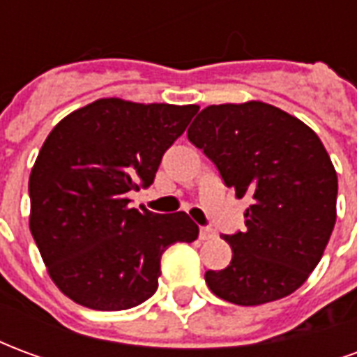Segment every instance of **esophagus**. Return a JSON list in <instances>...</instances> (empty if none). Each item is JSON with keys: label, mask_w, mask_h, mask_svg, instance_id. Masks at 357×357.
<instances>
[{"label": "esophagus", "mask_w": 357, "mask_h": 357, "mask_svg": "<svg viewBox=\"0 0 357 357\" xmlns=\"http://www.w3.org/2000/svg\"><path fill=\"white\" fill-rule=\"evenodd\" d=\"M199 237H201L202 241H208V239H212V237H216V233L212 231L210 227H201V233H199Z\"/></svg>", "instance_id": "esophagus-1"}]
</instances>
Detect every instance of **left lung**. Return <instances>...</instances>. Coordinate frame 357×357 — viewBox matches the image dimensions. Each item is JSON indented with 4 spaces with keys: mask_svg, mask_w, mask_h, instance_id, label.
I'll use <instances>...</instances> for the list:
<instances>
[{
    "mask_svg": "<svg viewBox=\"0 0 357 357\" xmlns=\"http://www.w3.org/2000/svg\"><path fill=\"white\" fill-rule=\"evenodd\" d=\"M187 137L237 199H250L247 229L224 235L233 250L229 266L204 273L210 291L239 306L296 291L321 260L337 220V172L321 139L262 101L210 105Z\"/></svg>",
    "mask_w": 357,
    "mask_h": 357,
    "instance_id": "8db88e82",
    "label": "left lung"
}]
</instances>
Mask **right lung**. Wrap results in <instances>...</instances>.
I'll return each instance as SVG.
<instances>
[{"label": "right lung", "mask_w": 357, "mask_h": 357, "mask_svg": "<svg viewBox=\"0 0 357 357\" xmlns=\"http://www.w3.org/2000/svg\"><path fill=\"white\" fill-rule=\"evenodd\" d=\"M197 110L110 97L70 112L47 135L28 181L30 231L53 283L76 304L139 306L156 292L164 250L199 237L185 212H139L128 199L155 181Z\"/></svg>", "instance_id": "1"}]
</instances>
